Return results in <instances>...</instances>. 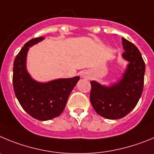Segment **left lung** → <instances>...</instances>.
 I'll use <instances>...</instances> for the list:
<instances>
[{"mask_svg":"<svg viewBox=\"0 0 154 154\" xmlns=\"http://www.w3.org/2000/svg\"><path fill=\"white\" fill-rule=\"evenodd\" d=\"M124 52L122 56L129 61L123 77L116 84L105 87L91 81L90 100L95 111L106 119L125 117L137 104L144 82L145 63L138 48L122 37Z\"/></svg>","mask_w":154,"mask_h":154,"instance_id":"obj_1","label":"left lung"}]
</instances>
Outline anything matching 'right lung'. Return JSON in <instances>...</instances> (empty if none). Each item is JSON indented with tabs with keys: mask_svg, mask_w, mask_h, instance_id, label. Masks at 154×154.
<instances>
[{
	"mask_svg": "<svg viewBox=\"0 0 154 154\" xmlns=\"http://www.w3.org/2000/svg\"><path fill=\"white\" fill-rule=\"evenodd\" d=\"M33 38L24 44L15 57L13 67V86L16 97L23 109L34 118L48 120L58 117L64 110L69 95L80 77L62 78L48 83L33 80L26 68L29 48L44 40Z\"/></svg>",
	"mask_w": 154,
	"mask_h": 154,
	"instance_id": "obj_1",
	"label": "right lung"
}]
</instances>
